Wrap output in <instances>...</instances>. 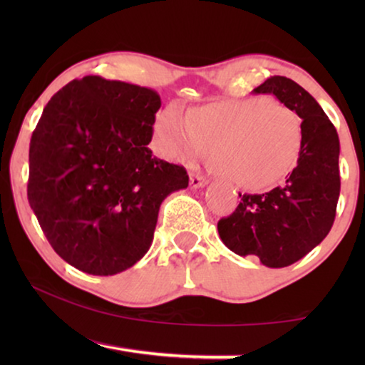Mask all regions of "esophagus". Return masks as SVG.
Wrapping results in <instances>:
<instances>
[{"mask_svg":"<svg viewBox=\"0 0 365 365\" xmlns=\"http://www.w3.org/2000/svg\"><path fill=\"white\" fill-rule=\"evenodd\" d=\"M189 184H191L192 189H199V187L206 186L207 179L201 176V174H191V178H189Z\"/></svg>","mask_w":365,"mask_h":365,"instance_id":"esophagus-1","label":"esophagus"}]
</instances>
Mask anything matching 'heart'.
<instances>
[{
  "label": "heart",
  "instance_id": "b5f03b06",
  "mask_svg": "<svg viewBox=\"0 0 365 365\" xmlns=\"http://www.w3.org/2000/svg\"><path fill=\"white\" fill-rule=\"evenodd\" d=\"M302 119L292 108L264 98L212 103L182 116L168 106L154 123V148L169 161L192 163L212 151V169L239 187L259 191L296 168Z\"/></svg>",
  "mask_w": 365,
  "mask_h": 365
}]
</instances>
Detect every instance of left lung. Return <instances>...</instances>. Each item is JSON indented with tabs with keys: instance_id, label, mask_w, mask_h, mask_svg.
<instances>
[{
	"instance_id": "left-lung-1",
	"label": "left lung",
	"mask_w": 365,
	"mask_h": 365,
	"mask_svg": "<svg viewBox=\"0 0 365 365\" xmlns=\"http://www.w3.org/2000/svg\"><path fill=\"white\" fill-rule=\"evenodd\" d=\"M252 93L274 94L302 119L297 166L286 182L264 194H241L231 216L217 222L219 237L237 256H257L267 267L297 262L331 231L341 192L339 136L319 103L284 76L267 78Z\"/></svg>"
}]
</instances>
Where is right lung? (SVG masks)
<instances>
[{"instance_id":"obj_1","label":"right lung","mask_w":365,"mask_h":365,"mask_svg":"<svg viewBox=\"0 0 365 365\" xmlns=\"http://www.w3.org/2000/svg\"><path fill=\"white\" fill-rule=\"evenodd\" d=\"M161 98L101 76L49 99L29 143L28 201L68 264L114 276L149 251L161 202L186 189V169L148 148Z\"/></svg>"}]
</instances>
